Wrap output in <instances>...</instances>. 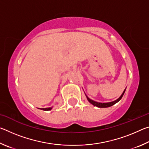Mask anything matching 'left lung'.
I'll return each mask as SVG.
<instances>
[{
  "label": "left lung",
  "instance_id": "obj_1",
  "mask_svg": "<svg viewBox=\"0 0 149 149\" xmlns=\"http://www.w3.org/2000/svg\"><path fill=\"white\" fill-rule=\"evenodd\" d=\"M125 91V90H124V91L123 92L122 95L120 96V97L119 98V99H118L117 100H114V101L110 102H107V103L97 102L94 101V100H91V99H90L89 97H87V96H86V97H87V100H88V101H89V102L91 103V104H92L93 105L95 106V107H99V108H107V107H111V106L115 104L116 103H117L118 101H120V100H121V99H122V98L123 94H124Z\"/></svg>",
  "mask_w": 149,
  "mask_h": 149
}]
</instances>
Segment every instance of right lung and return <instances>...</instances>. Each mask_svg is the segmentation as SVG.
I'll list each match as a JSON object with an SVG mask.
<instances>
[{
	"label": "right lung",
	"instance_id": "add662e5",
	"mask_svg": "<svg viewBox=\"0 0 149 149\" xmlns=\"http://www.w3.org/2000/svg\"><path fill=\"white\" fill-rule=\"evenodd\" d=\"M52 109V108H41V110H51Z\"/></svg>",
	"mask_w": 149,
	"mask_h": 149
}]
</instances>
